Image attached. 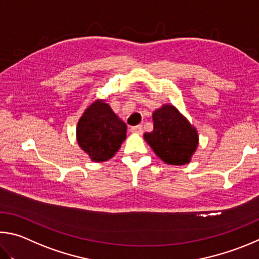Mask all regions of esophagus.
<instances>
[{"mask_svg":"<svg viewBox=\"0 0 259 259\" xmlns=\"http://www.w3.org/2000/svg\"><path fill=\"white\" fill-rule=\"evenodd\" d=\"M131 132L134 133V134H142L143 133V128L142 126H133L131 127Z\"/></svg>","mask_w":259,"mask_h":259,"instance_id":"obj_1","label":"esophagus"}]
</instances>
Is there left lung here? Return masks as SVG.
I'll use <instances>...</instances> for the list:
<instances>
[{
	"instance_id": "left-lung-1",
	"label": "left lung",
	"mask_w": 259,
	"mask_h": 259,
	"mask_svg": "<svg viewBox=\"0 0 259 259\" xmlns=\"http://www.w3.org/2000/svg\"><path fill=\"white\" fill-rule=\"evenodd\" d=\"M153 131L144 139L156 155L170 165L190 161L198 146L197 131L173 106H164L153 112Z\"/></svg>"
}]
</instances>
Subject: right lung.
Returning a JSON list of instances; mask_svg holds the SVG:
<instances>
[{
  "instance_id": "add662e5",
  "label": "right lung",
  "mask_w": 259,
  "mask_h": 259,
  "mask_svg": "<svg viewBox=\"0 0 259 259\" xmlns=\"http://www.w3.org/2000/svg\"><path fill=\"white\" fill-rule=\"evenodd\" d=\"M125 138L126 124L103 101L91 104L77 125V141L93 161L110 159Z\"/></svg>"
}]
</instances>
